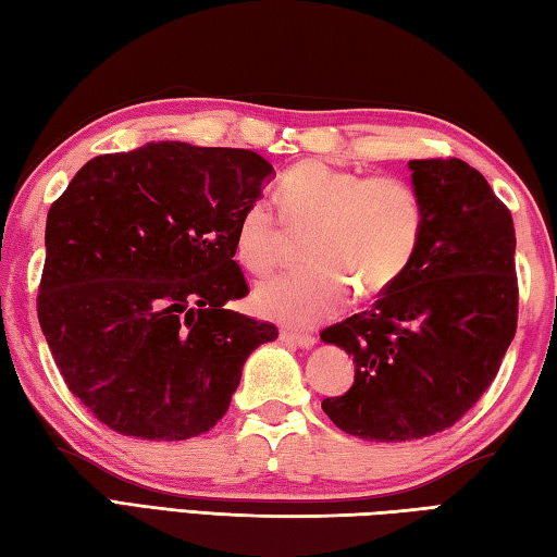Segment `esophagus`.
<instances>
[{"label":"esophagus","mask_w":557,"mask_h":557,"mask_svg":"<svg viewBox=\"0 0 557 557\" xmlns=\"http://www.w3.org/2000/svg\"><path fill=\"white\" fill-rule=\"evenodd\" d=\"M280 341L287 345H297V347H311L315 343V337L309 333H294V331H280Z\"/></svg>","instance_id":"1"}]
</instances>
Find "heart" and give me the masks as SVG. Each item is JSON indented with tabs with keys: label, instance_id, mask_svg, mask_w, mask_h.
<instances>
[{
	"label": "heart",
	"instance_id": "obj_1",
	"mask_svg": "<svg viewBox=\"0 0 557 557\" xmlns=\"http://www.w3.org/2000/svg\"><path fill=\"white\" fill-rule=\"evenodd\" d=\"M280 212L265 200L236 222L234 253L253 275L285 258L289 232L307 234L309 268L260 282L253 307L287 329H311L362 294L388 289L408 270L424 234V200L403 176H364L301 161L280 178Z\"/></svg>",
	"mask_w": 557,
	"mask_h": 557
}]
</instances>
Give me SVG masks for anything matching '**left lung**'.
I'll use <instances>...</instances> for the list:
<instances>
[{
  "mask_svg": "<svg viewBox=\"0 0 557 557\" xmlns=\"http://www.w3.org/2000/svg\"><path fill=\"white\" fill-rule=\"evenodd\" d=\"M408 166L424 200L416 258L372 309L321 333L355 362L350 391L321 408L367 442L422 440L459 422L495 381L517 333L507 205L461 159Z\"/></svg>",
  "mask_w": 557,
  "mask_h": 557,
  "instance_id": "obj_1",
  "label": "left lung"
}]
</instances>
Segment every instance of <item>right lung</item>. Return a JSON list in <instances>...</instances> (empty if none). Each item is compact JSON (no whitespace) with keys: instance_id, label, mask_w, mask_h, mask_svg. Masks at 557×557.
<instances>
[{"instance_id":"1","label":"right lung","mask_w":557,"mask_h":557,"mask_svg":"<svg viewBox=\"0 0 557 557\" xmlns=\"http://www.w3.org/2000/svg\"><path fill=\"white\" fill-rule=\"evenodd\" d=\"M272 173L250 149L149 145L76 171L46 224L38 321L64 384L125 437L181 442L224 418L277 329L248 294L236 222Z\"/></svg>"}]
</instances>
